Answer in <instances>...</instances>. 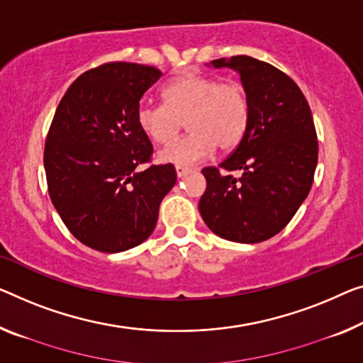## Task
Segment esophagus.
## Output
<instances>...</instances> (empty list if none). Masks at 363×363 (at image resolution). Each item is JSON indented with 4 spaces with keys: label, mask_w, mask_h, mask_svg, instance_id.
<instances>
[{
    "label": "esophagus",
    "mask_w": 363,
    "mask_h": 363,
    "mask_svg": "<svg viewBox=\"0 0 363 363\" xmlns=\"http://www.w3.org/2000/svg\"><path fill=\"white\" fill-rule=\"evenodd\" d=\"M189 172H191V167H187V166H179V164L176 166V174H177V177H184V176H187Z\"/></svg>",
    "instance_id": "1"
}]
</instances>
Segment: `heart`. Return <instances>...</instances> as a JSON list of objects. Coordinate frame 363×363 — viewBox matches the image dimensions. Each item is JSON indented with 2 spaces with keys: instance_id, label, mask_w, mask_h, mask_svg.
<instances>
[{
  "instance_id": "heart-1",
  "label": "heart",
  "mask_w": 363,
  "mask_h": 363,
  "mask_svg": "<svg viewBox=\"0 0 363 363\" xmlns=\"http://www.w3.org/2000/svg\"><path fill=\"white\" fill-rule=\"evenodd\" d=\"M164 106L145 102L137 122L153 142L167 145L186 121L191 133L160 153L163 163L189 166L220 151L236 148L245 138L251 117L250 96L240 81L187 73L163 89Z\"/></svg>"
}]
</instances>
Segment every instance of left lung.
<instances>
[{"instance_id":"obj_1","label":"left lung","mask_w":363,"mask_h":363,"mask_svg":"<svg viewBox=\"0 0 363 363\" xmlns=\"http://www.w3.org/2000/svg\"><path fill=\"white\" fill-rule=\"evenodd\" d=\"M212 65L240 73L251 117L233 153L202 169L200 215L223 240L266 241L289 225L311 189L318 140L310 106L295 81L270 63L236 55Z\"/></svg>"}]
</instances>
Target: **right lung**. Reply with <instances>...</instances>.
<instances>
[{
	"mask_svg": "<svg viewBox=\"0 0 363 363\" xmlns=\"http://www.w3.org/2000/svg\"><path fill=\"white\" fill-rule=\"evenodd\" d=\"M161 72L111 62L73 81L58 104L43 151L53 207L74 238L101 252L138 246L153 233L160 203L176 184L171 163L150 164L153 145L137 122Z\"/></svg>",
	"mask_w": 363,
	"mask_h": 363,
	"instance_id": "right-lung-1",
	"label": "right lung"
}]
</instances>
